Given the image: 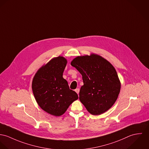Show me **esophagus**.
Listing matches in <instances>:
<instances>
[{
    "label": "esophagus",
    "mask_w": 149,
    "mask_h": 149,
    "mask_svg": "<svg viewBox=\"0 0 149 149\" xmlns=\"http://www.w3.org/2000/svg\"><path fill=\"white\" fill-rule=\"evenodd\" d=\"M79 88H76L75 90V91L78 94H79Z\"/></svg>",
    "instance_id": "obj_1"
}]
</instances>
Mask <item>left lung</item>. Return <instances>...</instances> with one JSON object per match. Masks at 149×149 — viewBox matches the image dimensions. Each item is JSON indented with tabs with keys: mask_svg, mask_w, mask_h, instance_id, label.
I'll list each match as a JSON object with an SVG mask.
<instances>
[{
	"mask_svg": "<svg viewBox=\"0 0 149 149\" xmlns=\"http://www.w3.org/2000/svg\"><path fill=\"white\" fill-rule=\"evenodd\" d=\"M82 76L79 100L94 116L103 114L116 102L120 82L114 66L99 55L78 56L71 62Z\"/></svg>",
	"mask_w": 149,
	"mask_h": 149,
	"instance_id": "1",
	"label": "left lung"
}]
</instances>
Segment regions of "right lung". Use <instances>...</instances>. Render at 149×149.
I'll return each instance as SVG.
<instances>
[{
	"mask_svg": "<svg viewBox=\"0 0 149 149\" xmlns=\"http://www.w3.org/2000/svg\"><path fill=\"white\" fill-rule=\"evenodd\" d=\"M67 63L63 56L54 58L37 71L33 79L32 89L37 103L52 116L63 115L70 105L78 99V94L70 89L63 78Z\"/></svg>",
	"mask_w": 149,
	"mask_h": 149,
	"instance_id": "add662e5",
	"label": "right lung"
}]
</instances>
